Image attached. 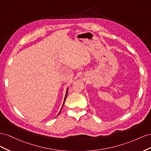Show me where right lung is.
Wrapping results in <instances>:
<instances>
[{
	"mask_svg": "<svg viewBox=\"0 0 151 151\" xmlns=\"http://www.w3.org/2000/svg\"><path fill=\"white\" fill-rule=\"evenodd\" d=\"M67 94H68V89H67V91H66V94H65V98H64V101H63V105H62V107H63V104H64V103H65V100H66V98H67ZM62 108H61V109H60V111L62 110ZM60 112L58 113V114L60 113Z\"/></svg>",
	"mask_w": 151,
	"mask_h": 151,
	"instance_id": "right-lung-1",
	"label": "right lung"
}]
</instances>
